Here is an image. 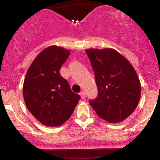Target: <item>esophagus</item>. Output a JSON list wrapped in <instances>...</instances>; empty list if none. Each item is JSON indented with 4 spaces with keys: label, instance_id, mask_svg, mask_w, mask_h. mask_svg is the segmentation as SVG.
<instances>
[{
    "label": "esophagus",
    "instance_id": "1",
    "mask_svg": "<svg viewBox=\"0 0 160 160\" xmlns=\"http://www.w3.org/2000/svg\"><path fill=\"white\" fill-rule=\"evenodd\" d=\"M80 96H81L82 98H86L85 92H81L80 93Z\"/></svg>",
    "mask_w": 160,
    "mask_h": 160
}]
</instances>
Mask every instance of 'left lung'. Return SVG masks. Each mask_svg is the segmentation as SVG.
I'll list each match as a JSON object with an SVG mask.
<instances>
[{
  "label": "left lung",
  "instance_id": "8db88e82",
  "mask_svg": "<svg viewBox=\"0 0 160 160\" xmlns=\"http://www.w3.org/2000/svg\"><path fill=\"white\" fill-rule=\"evenodd\" d=\"M95 72L98 95L89 104L100 118L111 123L126 120L137 108L141 86L133 66L111 48L86 49Z\"/></svg>",
  "mask_w": 160,
  "mask_h": 160
}]
</instances>
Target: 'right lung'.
Returning a JSON list of instances; mask_svg holds the SVG:
<instances>
[{
	"label": "right lung",
	"mask_w": 160,
	"mask_h": 160,
	"mask_svg": "<svg viewBox=\"0 0 160 160\" xmlns=\"http://www.w3.org/2000/svg\"><path fill=\"white\" fill-rule=\"evenodd\" d=\"M69 55V49L63 47H47L34 58L25 75L24 101L31 113L43 126H62L71 117L80 99L59 73Z\"/></svg>",
	"instance_id": "right-lung-1"
}]
</instances>
